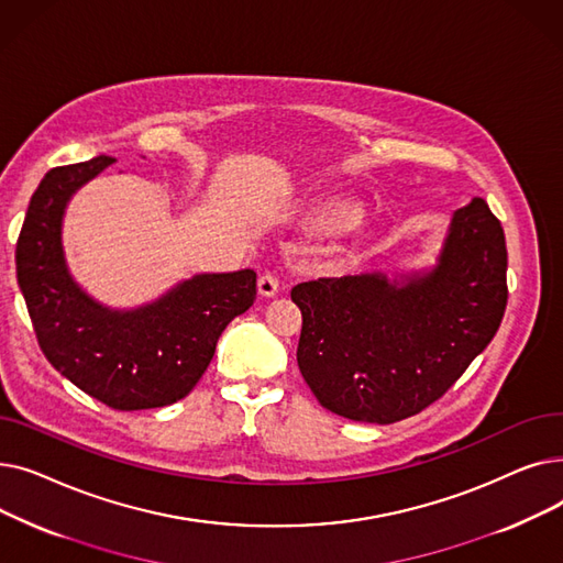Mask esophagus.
Instances as JSON below:
<instances>
[{
  "instance_id": "1",
  "label": "esophagus",
  "mask_w": 563,
  "mask_h": 563,
  "mask_svg": "<svg viewBox=\"0 0 563 563\" xmlns=\"http://www.w3.org/2000/svg\"><path fill=\"white\" fill-rule=\"evenodd\" d=\"M278 278L274 274H262L257 280V291L260 297H276L278 294Z\"/></svg>"
}]
</instances>
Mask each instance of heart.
Here are the masks:
<instances>
[{
  "label": "heart",
  "mask_w": 563,
  "mask_h": 563,
  "mask_svg": "<svg viewBox=\"0 0 563 563\" xmlns=\"http://www.w3.org/2000/svg\"><path fill=\"white\" fill-rule=\"evenodd\" d=\"M358 219V207L351 202H329L314 210V223L323 232H344Z\"/></svg>",
  "instance_id": "heart-1"
}]
</instances>
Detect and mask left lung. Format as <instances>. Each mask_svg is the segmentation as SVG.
Segmentation results:
<instances>
[{
	"instance_id": "obj_1",
	"label": "left lung",
	"mask_w": 563,
	"mask_h": 563,
	"mask_svg": "<svg viewBox=\"0 0 563 563\" xmlns=\"http://www.w3.org/2000/svg\"><path fill=\"white\" fill-rule=\"evenodd\" d=\"M291 301L303 314L299 369L317 401L353 422H399L445 395L497 333L505 230L472 198L431 266L301 283Z\"/></svg>"
}]
</instances>
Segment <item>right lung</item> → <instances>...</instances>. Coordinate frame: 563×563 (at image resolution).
<instances>
[{
	"label": "right lung",
	"instance_id": "right-lung-1",
	"mask_svg": "<svg viewBox=\"0 0 563 563\" xmlns=\"http://www.w3.org/2000/svg\"><path fill=\"white\" fill-rule=\"evenodd\" d=\"M113 162L100 155L45 173L18 236V285L56 372L115 410L159 408L194 390L228 323L253 306L257 276L196 274L128 310L93 299L68 269L64 217L70 198Z\"/></svg>",
	"mask_w": 563,
	"mask_h": 563
}]
</instances>
